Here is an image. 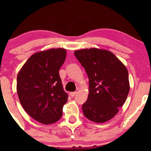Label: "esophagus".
<instances>
[{"instance_id": "esophagus-1", "label": "esophagus", "mask_w": 151, "mask_h": 151, "mask_svg": "<svg viewBox=\"0 0 151 151\" xmlns=\"http://www.w3.org/2000/svg\"><path fill=\"white\" fill-rule=\"evenodd\" d=\"M76 94H77V92H76V91L75 92H70V96H72V97H74Z\"/></svg>"}]
</instances>
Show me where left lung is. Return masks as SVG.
<instances>
[{"label":"left lung","mask_w":151,"mask_h":151,"mask_svg":"<svg viewBox=\"0 0 151 151\" xmlns=\"http://www.w3.org/2000/svg\"><path fill=\"white\" fill-rule=\"evenodd\" d=\"M89 77V94L83 114L101 124L115 116L125 103L130 90L126 66L111 52L98 48L74 51Z\"/></svg>","instance_id":"left-lung-1"}]
</instances>
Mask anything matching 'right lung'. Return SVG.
I'll return each mask as SVG.
<instances>
[{"label": "right lung", "mask_w": 151, "mask_h": 151, "mask_svg": "<svg viewBox=\"0 0 151 151\" xmlns=\"http://www.w3.org/2000/svg\"><path fill=\"white\" fill-rule=\"evenodd\" d=\"M64 48L35 52L26 61L17 77V92L22 106L42 124L60 119L68 94L64 91L59 70L65 61Z\"/></svg>", "instance_id": "add662e5"}]
</instances>
